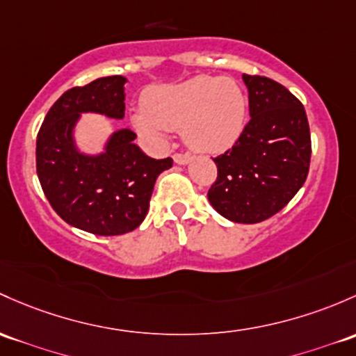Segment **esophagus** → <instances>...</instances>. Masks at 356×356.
Here are the masks:
<instances>
[{
  "label": "esophagus",
  "mask_w": 356,
  "mask_h": 356,
  "mask_svg": "<svg viewBox=\"0 0 356 356\" xmlns=\"http://www.w3.org/2000/svg\"><path fill=\"white\" fill-rule=\"evenodd\" d=\"M191 160H193V156L188 155V153H175L174 155V162L177 163V165H186Z\"/></svg>",
  "instance_id": "1"
}]
</instances>
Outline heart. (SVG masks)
I'll return each instance as SVG.
<instances>
[{"label": "heart", "mask_w": 356, "mask_h": 356, "mask_svg": "<svg viewBox=\"0 0 356 356\" xmlns=\"http://www.w3.org/2000/svg\"><path fill=\"white\" fill-rule=\"evenodd\" d=\"M143 109L131 115L134 129L155 145L168 129H181L191 149L220 153L241 138L247 121V95L230 76L197 74L181 83L159 85L145 92Z\"/></svg>", "instance_id": "b5f03b06"}]
</instances>
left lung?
<instances>
[{"mask_svg":"<svg viewBox=\"0 0 356 356\" xmlns=\"http://www.w3.org/2000/svg\"><path fill=\"white\" fill-rule=\"evenodd\" d=\"M250 121L228 152L216 156L218 177L208 201L223 218L259 223L304 186L310 165V131L300 100L266 76L242 74Z\"/></svg>","mask_w":356,"mask_h":356,"instance_id":"8db88e82","label":"left lung"}]
</instances>
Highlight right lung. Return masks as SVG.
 I'll use <instances>...</instances> for the list:
<instances>
[{"mask_svg":"<svg viewBox=\"0 0 356 356\" xmlns=\"http://www.w3.org/2000/svg\"><path fill=\"white\" fill-rule=\"evenodd\" d=\"M126 78H97L63 93L44 118L37 134V175L54 211L80 230L122 235L141 225L153 186L172 159L156 160L134 145L128 128L112 131L102 152H81L76 143L81 114L124 118Z\"/></svg>","mask_w":356,"mask_h":356,"instance_id":"obj_1","label":"right lung"}]
</instances>
